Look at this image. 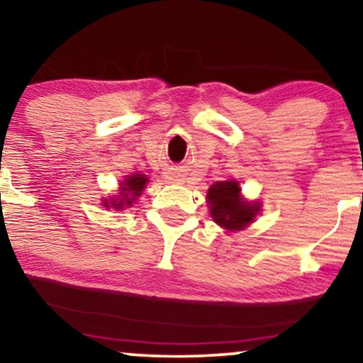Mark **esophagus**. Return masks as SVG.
<instances>
[{
  "instance_id": "1",
  "label": "esophagus",
  "mask_w": 363,
  "mask_h": 363,
  "mask_svg": "<svg viewBox=\"0 0 363 363\" xmlns=\"http://www.w3.org/2000/svg\"><path fill=\"white\" fill-rule=\"evenodd\" d=\"M167 179L171 182H181V179H179V176H176V174H169Z\"/></svg>"
}]
</instances>
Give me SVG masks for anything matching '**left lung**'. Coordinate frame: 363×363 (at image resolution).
<instances>
[{
  "instance_id": "left-lung-1",
  "label": "left lung",
  "mask_w": 363,
  "mask_h": 363,
  "mask_svg": "<svg viewBox=\"0 0 363 363\" xmlns=\"http://www.w3.org/2000/svg\"><path fill=\"white\" fill-rule=\"evenodd\" d=\"M211 216L227 230H240L254 220L259 206L240 199L238 181H220L207 191Z\"/></svg>"
}]
</instances>
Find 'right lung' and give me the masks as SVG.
<instances>
[{"mask_svg":"<svg viewBox=\"0 0 363 363\" xmlns=\"http://www.w3.org/2000/svg\"><path fill=\"white\" fill-rule=\"evenodd\" d=\"M146 182L147 177L144 176V174H133V176H128L123 184H121L119 196L111 202V206L116 207V209H123L124 206H131L134 199L141 196ZM106 207H109L108 202H106Z\"/></svg>","mask_w":363,"mask_h":363,"instance_id":"right-lung-1","label":"right lung"}]
</instances>
